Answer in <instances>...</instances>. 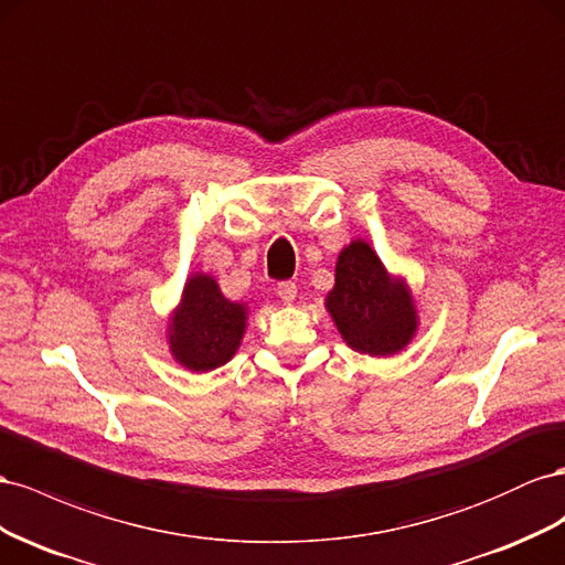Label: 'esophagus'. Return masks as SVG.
I'll return each instance as SVG.
<instances>
[{"label": "esophagus", "instance_id": "34e87169", "mask_svg": "<svg viewBox=\"0 0 565 565\" xmlns=\"http://www.w3.org/2000/svg\"><path fill=\"white\" fill-rule=\"evenodd\" d=\"M277 294L284 302H294L296 296H298V286H296V281H281L277 286Z\"/></svg>", "mask_w": 565, "mask_h": 565}]
</instances>
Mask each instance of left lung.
I'll return each mask as SVG.
<instances>
[{
  "mask_svg": "<svg viewBox=\"0 0 565 565\" xmlns=\"http://www.w3.org/2000/svg\"><path fill=\"white\" fill-rule=\"evenodd\" d=\"M327 310L352 350L376 358L399 352L416 331V308L407 286L385 271L366 241H352L338 255Z\"/></svg>",
  "mask_w": 565,
  "mask_h": 565,
  "instance_id": "obj_1",
  "label": "left lung"
}]
</instances>
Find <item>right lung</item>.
Returning a JSON list of instances; mask_svg holds the SVG:
<instances>
[{
	"mask_svg": "<svg viewBox=\"0 0 565 565\" xmlns=\"http://www.w3.org/2000/svg\"><path fill=\"white\" fill-rule=\"evenodd\" d=\"M248 310L244 302L222 296L207 274H193L170 324V350L174 360L191 372H211L230 362L246 331Z\"/></svg>",
	"mask_w": 565,
	"mask_h": 565,
	"instance_id": "obj_1",
	"label": "right lung"
}]
</instances>
